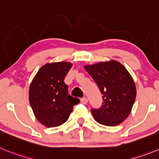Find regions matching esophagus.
I'll use <instances>...</instances> for the list:
<instances>
[{"mask_svg": "<svg viewBox=\"0 0 159 159\" xmlns=\"http://www.w3.org/2000/svg\"><path fill=\"white\" fill-rule=\"evenodd\" d=\"M81 103L82 104H86L88 103V99L86 97H83L82 99H81Z\"/></svg>", "mask_w": 159, "mask_h": 159, "instance_id": "1", "label": "esophagus"}]
</instances>
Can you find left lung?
<instances>
[{
    "instance_id": "8db88e82",
    "label": "left lung",
    "mask_w": 159,
    "mask_h": 159,
    "mask_svg": "<svg viewBox=\"0 0 159 159\" xmlns=\"http://www.w3.org/2000/svg\"><path fill=\"white\" fill-rule=\"evenodd\" d=\"M103 94V105L92 109L95 120L107 126H116L129 115L136 96V84L126 68L116 60L84 66Z\"/></svg>"
}]
</instances>
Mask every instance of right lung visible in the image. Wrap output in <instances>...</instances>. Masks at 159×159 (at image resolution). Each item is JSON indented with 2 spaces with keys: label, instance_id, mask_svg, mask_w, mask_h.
I'll return each instance as SVG.
<instances>
[{
  "label": "right lung",
  "instance_id": "right-lung-1",
  "mask_svg": "<svg viewBox=\"0 0 159 159\" xmlns=\"http://www.w3.org/2000/svg\"><path fill=\"white\" fill-rule=\"evenodd\" d=\"M69 62L48 63L41 66L33 78L29 89V100L35 118L46 127H56L67 121L79 99L68 94L64 83L72 67Z\"/></svg>",
  "mask_w": 159,
  "mask_h": 159
}]
</instances>
